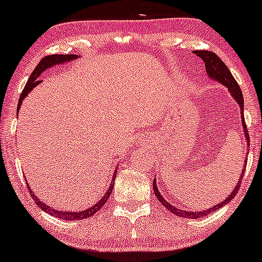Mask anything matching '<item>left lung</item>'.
<instances>
[{
    "label": "left lung",
    "mask_w": 262,
    "mask_h": 262,
    "mask_svg": "<svg viewBox=\"0 0 262 262\" xmlns=\"http://www.w3.org/2000/svg\"><path fill=\"white\" fill-rule=\"evenodd\" d=\"M194 54H196L198 57L202 58L203 59V62H204V64H205V71H207L208 77H209L210 80L216 81V82H219V83L223 84V86H226L227 89H228L229 94L232 95V97H233V99L236 100L237 104H238L239 112H241L242 128H244L245 138H246V141H247V146H248V143H250V139H248V132H247V126H246L245 116H244V96H242V91H241V89H239L238 83H237L236 80H234V77L232 76V73L229 72L228 67H227V66L222 62V59L216 54H214V53H212V52H208V50H194ZM246 166H247V162H246V160H245V165H244V168H242L241 178L238 179L237 185L233 187V190H232L231 194H229L228 196L223 200V202L213 205L212 208H207V209H204V210H200V212H189V210H181V209H178V208L173 207L170 202H167V200H166L165 198L161 195L160 190H158L157 185H156V178H155V180H153V191H155V195L157 196L158 202H161V204H162L165 208H167L171 213H173V214H176L178 216H181V218H186V219L202 218V216L208 215V214H210L212 212H215V210H218L219 208H222V207H224L226 204H228V203L231 202L234 196H236V194L238 192L239 185H241L242 178H244V173L246 172Z\"/></svg>",
    "instance_id": "left-lung-1"
}]
</instances>
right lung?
<instances>
[{
	"label": "right lung",
	"instance_id": "1",
	"mask_svg": "<svg viewBox=\"0 0 262 262\" xmlns=\"http://www.w3.org/2000/svg\"><path fill=\"white\" fill-rule=\"evenodd\" d=\"M78 57H80V55H76V54H53V55H47V57H44L43 59L39 62V64L36 66L35 70L33 71V73H31L30 77H29L28 82H26L25 87H24L23 92H21L20 100H18L17 112H18V109H20L21 104H23L24 99H26V96L29 95V92H30L33 89H35V87L38 86V84L41 82L40 80H39V77H40L41 73L46 72L47 70H50V68H53L54 66L72 62V60L77 59ZM116 168H118V167H116ZM116 168H115V170H116ZM115 178H116V175L114 172V175H113V178H112V184H110L109 189L106 190V192H105L104 196H102L101 199H100L99 202L96 203V204L92 205V207H90V208H87V209L81 210V212H66V210L54 209V208L49 207V205H47L46 203L41 202V200L39 199V198L36 196L35 194H34L33 190H31V187H29V192L31 194V199H33L34 202H35L36 204L39 205V208H40L41 210H44V212L50 214V215L55 216V218H60V219H63V221H81V219L90 218V216L94 215V214L96 213L97 210L101 209L102 205L106 203V200L109 199L110 195H112L113 187H114ZM26 184H28V181H26ZM28 186H29V184H28Z\"/></svg>",
	"mask_w": 262,
	"mask_h": 262
}]
</instances>
